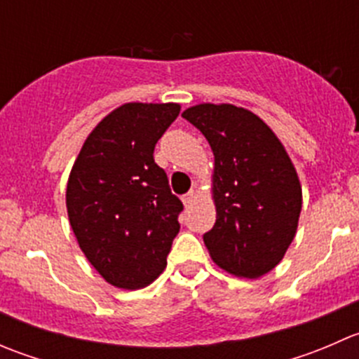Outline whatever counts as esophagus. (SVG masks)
Returning a JSON list of instances; mask_svg holds the SVG:
<instances>
[{"label": "esophagus", "instance_id": "34e87169", "mask_svg": "<svg viewBox=\"0 0 359 359\" xmlns=\"http://www.w3.org/2000/svg\"><path fill=\"white\" fill-rule=\"evenodd\" d=\"M194 198H196V191H194V189H191L189 193H187V194H184V196H182V201H184V205H186V206H189L191 203L194 201Z\"/></svg>", "mask_w": 359, "mask_h": 359}]
</instances>
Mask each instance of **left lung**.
Wrapping results in <instances>:
<instances>
[{
	"mask_svg": "<svg viewBox=\"0 0 359 359\" xmlns=\"http://www.w3.org/2000/svg\"><path fill=\"white\" fill-rule=\"evenodd\" d=\"M215 158L217 220L203 234L210 257L227 273L264 276L295 238L302 187L283 144L257 114L233 104H198L182 112Z\"/></svg>",
	"mask_w": 359,
	"mask_h": 359,
	"instance_id": "left-lung-1",
	"label": "left lung"
}]
</instances>
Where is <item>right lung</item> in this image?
Returning a JSON list of instances; mask_svg holds the SVG:
<instances>
[{
  "label": "right lung",
  "instance_id": "obj_1",
  "mask_svg": "<svg viewBox=\"0 0 359 359\" xmlns=\"http://www.w3.org/2000/svg\"><path fill=\"white\" fill-rule=\"evenodd\" d=\"M179 112V104H125L93 128L72 165L69 222L88 262L118 288L153 283L179 234L184 205L153 156Z\"/></svg>",
  "mask_w": 359,
  "mask_h": 359
}]
</instances>
